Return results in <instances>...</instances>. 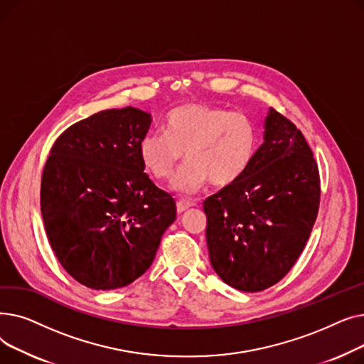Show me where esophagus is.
<instances>
[{
	"instance_id": "obj_1",
	"label": "esophagus",
	"mask_w": 364,
	"mask_h": 364,
	"mask_svg": "<svg viewBox=\"0 0 364 364\" xmlns=\"http://www.w3.org/2000/svg\"><path fill=\"white\" fill-rule=\"evenodd\" d=\"M192 206H195V202L187 200V199H178L177 200V213L181 214V213L187 211L188 208H192Z\"/></svg>"
}]
</instances>
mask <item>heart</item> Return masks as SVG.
<instances>
[{
    "label": "heart",
    "instance_id": "obj_1",
    "mask_svg": "<svg viewBox=\"0 0 364 364\" xmlns=\"http://www.w3.org/2000/svg\"><path fill=\"white\" fill-rule=\"evenodd\" d=\"M258 141V128L247 114L187 103L166 113L164 132L146 134L139 155L153 178L168 181L186 151L188 164L174 186L178 192L195 193L208 181L217 187L239 181L255 158Z\"/></svg>",
    "mask_w": 364,
    "mask_h": 364
}]
</instances>
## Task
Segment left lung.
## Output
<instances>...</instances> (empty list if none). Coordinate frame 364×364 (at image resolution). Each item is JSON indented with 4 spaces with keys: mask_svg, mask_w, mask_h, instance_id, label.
<instances>
[{
    "mask_svg": "<svg viewBox=\"0 0 364 364\" xmlns=\"http://www.w3.org/2000/svg\"><path fill=\"white\" fill-rule=\"evenodd\" d=\"M318 205L313 151L296 125L272 107L250 169L203 202L214 270L243 292L276 284L307 245Z\"/></svg>",
    "mask_w": 364,
    "mask_h": 364,
    "instance_id": "1",
    "label": "left lung"
}]
</instances>
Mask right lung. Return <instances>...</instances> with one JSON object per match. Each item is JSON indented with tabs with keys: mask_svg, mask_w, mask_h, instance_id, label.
I'll use <instances>...</instances> for the list:
<instances>
[{
	"mask_svg": "<svg viewBox=\"0 0 364 364\" xmlns=\"http://www.w3.org/2000/svg\"><path fill=\"white\" fill-rule=\"evenodd\" d=\"M150 113L107 109L54 141L41 177V214L63 269L91 289H118L147 272L176 200L146 174L139 143Z\"/></svg>",
	"mask_w": 364,
	"mask_h": 364,
	"instance_id": "right-lung-1",
	"label": "right lung"
}]
</instances>
